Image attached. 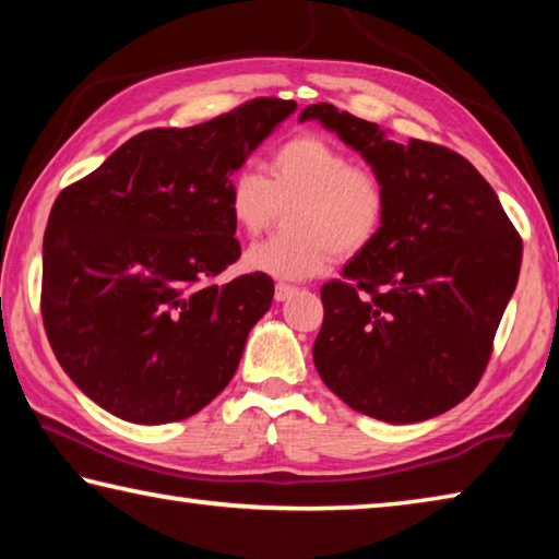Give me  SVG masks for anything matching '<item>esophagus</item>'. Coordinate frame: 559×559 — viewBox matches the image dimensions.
<instances>
[{
	"mask_svg": "<svg viewBox=\"0 0 559 559\" xmlns=\"http://www.w3.org/2000/svg\"><path fill=\"white\" fill-rule=\"evenodd\" d=\"M293 293H296V286H290V283H276V290H273V296H276V300H288Z\"/></svg>",
	"mask_w": 559,
	"mask_h": 559,
	"instance_id": "34e87169",
	"label": "esophagus"
}]
</instances>
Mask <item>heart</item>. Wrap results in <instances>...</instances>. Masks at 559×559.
<instances>
[{
	"label": "heart",
	"mask_w": 559,
	"mask_h": 559,
	"mask_svg": "<svg viewBox=\"0 0 559 559\" xmlns=\"http://www.w3.org/2000/svg\"><path fill=\"white\" fill-rule=\"evenodd\" d=\"M286 226L246 251V266L271 278L302 281L323 273L335 253L353 257L380 236L390 194L372 167L353 165L343 147L300 132L273 150L269 177L241 167L226 185L236 229L259 236L288 206Z\"/></svg>",
	"instance_id": "b5f03b06"
}]
</instances>
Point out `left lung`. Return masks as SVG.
<instances>
[{
    "instance_id": "1",
    "label": "left lung",
    "mask_w": 559,
    "mask_h": 559,
    "mask_svg": "<svg viewBox=\"0 0 559 559\" xmlns=\"http://www.w3.org/2000/svg\"><path fill=\"white\" fill-rule=\"evenodd\" d=\"M300 120L335 130L390 194L380 236L320 288V380L355 412L390 424L449 412L486 372L523 239L493 187L453 150L400 145L330 103L308 106Z\"/></svg>"
}]
</instances>
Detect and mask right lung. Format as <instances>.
Wrapping results in <instances>:
<instances>
[{"label": "right lung", "instance_id": "obj_1", "mask_svg": "<svg viewBox=\"0 0 559 559\" xmlns=\"http://www.w3.org/2000/svg\"><path fill=\"white\" fill-rule=\"evenodd\" d=\"M296 100L253 98L192 128L130 138L56 197L41 318L63 372L135 424L204 409L273 300L266 273L216 276L241 246L226 185Z\"/></svg>", "mask_w": 559, "mask_h": 559}]
</instances>
